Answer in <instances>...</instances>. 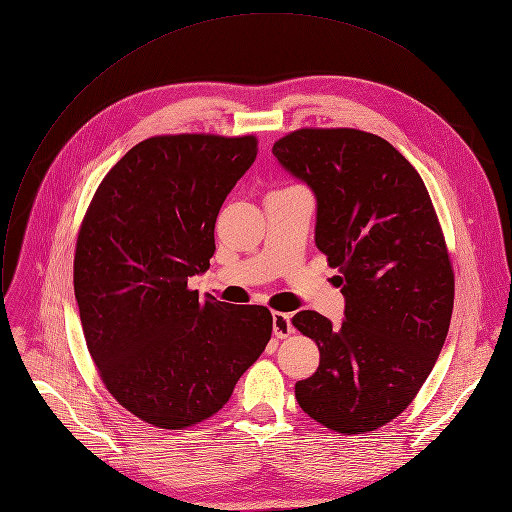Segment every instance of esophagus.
<instances>
[{"mask_svg": "<svg viewBox=\"0 0 512 512\" xmlns=\"http://www.w3.org/2000/svg\"><path fill=\"white\" fill-rule=\"evenodd\" d=\"M273 334L277 338H287L289 334H294V326H291L289 314L273 312Z\"/></svg>", "mask_w": 512, "mask_h": 512, "instance_id": "1", "label": "esophagus"}]
</instances>
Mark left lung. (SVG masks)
I'll return each mask as SVG.
<instances>
[{
	"instance_id": "8db88e82",
	"label": "left lung",
	"mask_w": 512,
	"mask_h": 512,
	"mask_svg": "<svg viewBox=\"0 0 512 512\" xmlns=\"http://www.w3.org/2000/svg\"><path fill=\"white\" fill-rule=\"evenodd\" d=\"M273 156L316 194V247L340 271L344 322L291 318L320 350L300 407L344 435L375 431L415 399L446 342L454 271L429 192L393 145L360 129L306 127Z\"/></svg>"
}]
</instances>
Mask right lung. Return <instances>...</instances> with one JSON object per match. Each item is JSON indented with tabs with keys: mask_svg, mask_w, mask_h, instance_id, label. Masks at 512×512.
<instances>
[{
	"mask_svg": "<svg viewBox=\"0 0 512 512\" xmlns=\"http://www.w3.org/2000/svg\"><path fill=\"white\" fill-rule=\"evenodd\" d=\"M255 158V135L143 139L83 218L75 298L87 348L107 391L145 423L184 429L223 409L271 338L265 306L188 289L210 267L218 210Z\"/></svg>",
	"mask_w": 512,
	"mask_h": 512,
	"instance_id": "obj_1",
	"label": "right lung"
}]
</instances>
